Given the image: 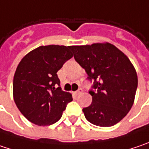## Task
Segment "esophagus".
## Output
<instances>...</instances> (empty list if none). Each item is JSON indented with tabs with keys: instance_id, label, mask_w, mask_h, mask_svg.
Instances as JSON below:
<instances>
[{
	"instance_id": "obj_1",
	"label": "esophagus",
	"mask_w": 149,
	"mask_h": 149,
	"mask_svg": "<svg viewBox=\"0 0 149 149\" xmlns=\"http://www.w3.org/2000/svg\"><path fill=\"white\" fill-rule=\"evenodd\" d=\"M82 93H83V89H82V88H79V89H78V90H77L74 93L76 94V95H79V94H81Z\"/></svg>"
}]
</instances>
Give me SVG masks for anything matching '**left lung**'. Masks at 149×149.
<instances>
[{
  "label": "left lung",
  "instance_id": "obj_1",
  "mask_svg": "<svg viewBox=\"0 0 149 149\" xmlns=\"http://www.w3.org/2000/svg\"><path fill=\"white\" fill-rule=\"evenodd\" d=\"M76 61L93 80L92 103L83 111L90 123L112 127L133 105L137 75L129 58L110 43H94L72 47Z\"/></svg>",
  "mask_w": 149,
  "mask_h": 149
}]
</instances>
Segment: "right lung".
Returning <instances> with one entry per match:
<instances>
[{"label":"right lung","mask_w":149,"mask_h":149,"mask_svg":"<svg viewBox=\"0 0 149 149\" xmlns=\"http://www.w3.org/2000/svg\"><path fill=\"white\" fill-rule=\"evenodd\" d=\"M72 46L42 45L21 60L13 77V99L30 122L40 127L58 121L72 93L61 90L57 72L73 56Z\"/></svg>","instance_id":"right-lung-1"}]
</instances>
